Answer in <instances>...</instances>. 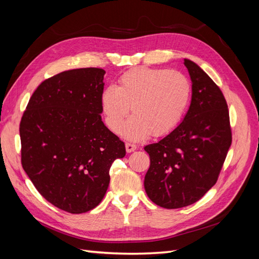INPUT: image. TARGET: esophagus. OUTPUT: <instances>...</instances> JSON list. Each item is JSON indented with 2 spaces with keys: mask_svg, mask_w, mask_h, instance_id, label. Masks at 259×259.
I'll return each instance as SVG.
<instances>
[{
  "mask_svg": "<svg viewBox=\"0 0 259 259\" xmlns=\"http://www.w3.org/2000/svg\"><path fill=\"white\" fill-rule=\"evenodd\" d=\"M125 148H126V152H128V153H131V152H133V151H135L136 149H137L136 145H133V144H131V143H126V144H125Z\"/></svg>",
  "mask_w": 259,
  "mask_h": 259,
  "instance_id": "34e87169",
  "label": "esophagus"
}]
</instances>
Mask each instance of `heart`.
<instances>
[{
  "instance_id": "obj_1",
  "label": "heart",
  "mask_w": 259,
  "mask_h": 259,
  "mask_svg": "<svg viewBox=\"0 0 259 259\" xmlns=\"http://www.w3.org/2000/svg\"><path fill=\"white\" fill-rule=\"evenodd\" d=\"M190 93L189 80L178 70L135 68L122 74L119 88L108 85L103 91L101 110L107 126L117 132L132 106L134 115L120 130L126 139L163 136L182 119Z\"/></svg>"
}]
</instances>
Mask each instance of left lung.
Returning a JSON list of instances; mask_svg holds the SVG:
<instances>
[{"label":"left lung","instance_id":"1","mask_svg":"<svg viewBox=\"0 0 259 259\" xmlns=\"http://www.w3.org/2000/svg\"><path fill=\"white\" fill-rule=\"evenodd\" d=\"M184 65L192 83L190 107L176 128L145 147L150 156L145 190L164 208L199 201L216 184L232 140L221 89L195 62L185 59Z\"/></svg>","mask_w":259,"mask_h":259}]
</instances>
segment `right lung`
<instances>
[{
	"label": "right lung",
	"instance_id": "right-lung-1",
	"mask_svg": "<svg viewBox=\"0 0 259 259\" xmlns=\"http://www.w3.org/2000/svg\"><path fill=\"white\" fill-rule=\"evenodd\" d=\"M106 71L81 68L45 80L20 122L21 164L36 190L71 214L95 208L125 145L101 121Z\"/></svg>",
	"mask_w": 259,
	"mask_h": 259
}]
</instances>
